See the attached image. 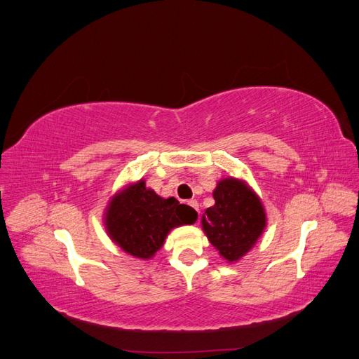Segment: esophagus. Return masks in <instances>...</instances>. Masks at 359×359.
Returning <instances> with one entry per match:
<instances>
[{
    "mask_svg": "<svg viewBox=\"0 0 359 359\" xmlns=\"http://www.w3.org/2000/svg\"><path fill=\"white\" fill-rule=\"evenodd\" d=\"M189 205H190V206H193V208L199 212V203H198V201H196V199H191V201H189Z\"/></svg>",
    "mask_w": 359,
    "mask_h": 359,
    "instance_id": "1",
    "label": "esophagus"
}]
</instances>
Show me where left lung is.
I'll return each instance as SVG.
<instances>
[{"label":"left lung","mask_w":359,"mask_h":359,"mask_svg":"<svg viewBox=\"0 0 359 359\" xmlns=\"http://www.w3.org/2000/svg\"><path fill=\"white\" fill-rule=\"evenodd\" d=\"M215 203L205 210L202 229L227 262H238L257 243L266 214L257 194L236 178H224L212 191Z\"/></svg>","instance_id":"1"}]
</instances>
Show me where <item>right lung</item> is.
<instances>
[{"mask_svg": "<svg viewBox=\"0 0 359 359\" xmlns=\"http://www.w3.org/2000/svg\"><path fill=\"white\" fill-rule=\"evenodd\" d=\"M198 212L175 198H160L139 180L116 193L104 212L111 240L126 253L151 259L163 247L168 233L182 224H193Z\"/></svg>", "mask_w": 359, "mask_h": 359, "instance_id": "add662e5", "label": "right lung"}]
</instances>
